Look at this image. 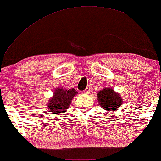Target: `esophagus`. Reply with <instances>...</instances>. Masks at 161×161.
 Returning a JSON list of instances; mask_svg holds the SVG:
<instances>
[{
  "label": "esophagus",
  "instance_id": "34e87169",
  "mask_svg": "<svg viewBox=\"0 0 161 161\" xmlns=\"http://www.w3.org/2000/svg\"><path fill=\"white\" fill-rule=\"evenodd\" d=\"M91 91V87L90 86H87L86 88L85 89V91H83V93H89Z\"/></svg>",
  "mask_w": 161,
  "mask_h": 161
}]
</instances>
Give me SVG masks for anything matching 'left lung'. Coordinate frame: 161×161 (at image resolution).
I'll return each instance as SVG.
<instances>
[{"instance_id":"left-lung-1","label":"left lung","mask_w":161,"mask_h":161,"mask_svg":"<svg viewBox=\"0 0 161 161\" xmlns=\"http://www.w3.org/2000/svg\"><path fill=\"white\" fill-rule=\"evenodd\" d=\"M97 97L102 108L105 111H113L114 110H117L123 103L119 93H115L111 88H105L100 91L97 94Z\"/></svg>"}]
</instances>
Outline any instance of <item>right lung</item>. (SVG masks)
<instances>
[{"label": "right lung", "instance_id": "right-lung-1", "mask_svg": "<svg viewBox=\"0 0 161 161\" xmlns=\"http://www.w3.org/2000/svg\"><path fill=\"white\" fill-rule=\"evenodd\" d=\"M78 92L74 88L62 89L57 88L53 93V97L48 101V108L55 114L64 113L70 105L71 100Z\"/></svg>", "mask_w": 161, "mask_h": 161}]
</instances>
